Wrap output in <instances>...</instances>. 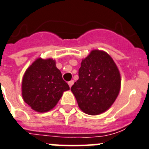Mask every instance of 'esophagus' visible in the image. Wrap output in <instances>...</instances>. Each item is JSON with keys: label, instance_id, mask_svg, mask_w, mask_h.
I'll return each mask as SVG.
<instances>
[{"label": "esophagus", "instance_id": "obj_1", "mask_svg": "<svg viewBox=\"0 0 149 149\" xmlns=\"http://www.w3.org/2000/svg\"><path fill=\"white\" fill-rule=\"evenodd\" d=\"M73 83H74V81L73 80H71V81H70L69 82H68V84H69V87H71L72 85L73 84Z\"/></svg>", "mask_w": 149, "mask_h": 149}]
</instances>
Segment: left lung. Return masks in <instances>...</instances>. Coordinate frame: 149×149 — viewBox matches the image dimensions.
<instances>
[{"label":"left lung","mask_w":149,"mask_h":149,"mask_svg":"<svg viewBox=\"0 0 149 149\" xmlns=\"http://www.w3.org/2000/svg\"><path fill=\"white\" fill-rule=\"evenodd\" d=\"M79 77L71 91L79 109L90 115L107 111L121 85L120 71L109 54L102 50H92L81 61Z\"/></svg>","instance_id":"obj_1"}]
</instances>
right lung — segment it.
<instances>
[{"label": "right lung", "instance_id": "1", "mask_svg": "<svg viewBox=\"0 0 149 149\" xmlns=\"http://www.w3.org/2000/svg\"><path fill=\"white\" fill-rule=\"evenodd\" d=\"M70 90L51 58L35 59L22 79V97L33 110L47 112L55 107L63 93Z\"/></svg>", "mask_w": 149, "mask_h": 149}]
</instances>
